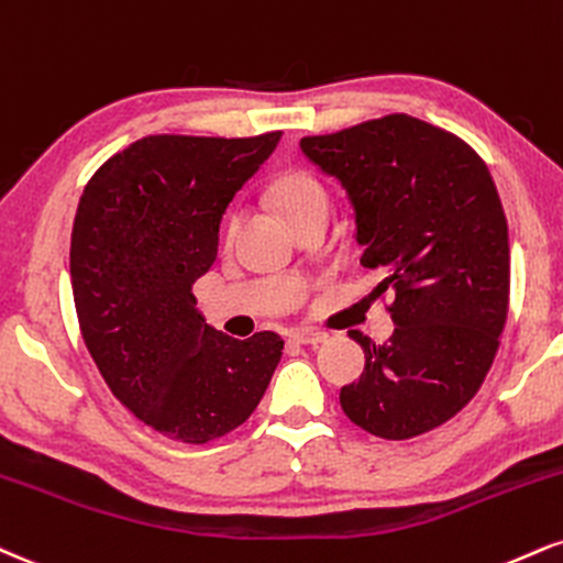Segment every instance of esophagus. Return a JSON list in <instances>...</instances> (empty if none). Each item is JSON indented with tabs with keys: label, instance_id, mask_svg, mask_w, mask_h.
Returning a JSON list of instances; mask_svg holds the SVG:
<instances>
[{
	"label": "esophagus",
	"instance_id": "34e87169",
	"mask_svg": "<svg viewBox=\"0 0 563 563\" xmlns=\"http://www.w3.org/2000/svg\"><path fill=\"white\" fill-rule=\"evenodd\" d=\"M290 341L301 343V346H317V343L328 341V333H320V330L301 328V330H294V333H290Z\"/></svg>",
	"mask_w": 563,
	"mask_h": 563
}]
</instances>
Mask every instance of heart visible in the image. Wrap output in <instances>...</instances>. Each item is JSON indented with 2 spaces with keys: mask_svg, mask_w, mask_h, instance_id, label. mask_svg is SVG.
<instances>
[{
  "mask_svg": "<svg viewBox=\"0 0 563 563\" xmlns=\"http://www.w3.org/2000/svg\"><path fill=\"white\" fill-rule=\"evenodd\" d=\"M275 201L294 225L307 214L330 212L328 186L309 170H290L280 175V180L275 183ZM235 228H239V214L230 220L228 235H233Z\"/></svg>",
  "mask_w": 563,
  "mask_h": 563,
  "instance_id": "b5f03b06",
  "label": "heart"
}]
</instances>
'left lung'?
Segmentation results:
<instances>
[{"mask_svg": "<svg viewBox=\"0 0 563 563\" xmlns=\"http://www.w3.org/2000/svg\"><path fill=\"white\" fill-rule=\"evenodd\" d=\"M301 152L346 188L362 264L393 294L388 343L351 330L367 364L341 388L356 428L409 440L456 417L493 367L509 317V225L485 159L464 139L411 114H383L301 139Z\"/></svg>", "mask_w": 563, "mask_h": 563, "instance_id": "1", "label": "left lung"}]
</instances>
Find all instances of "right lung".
<instances>
[{"mask_svg": "<svg viewBox=\"0 0 563 563\" xmlns=\"http://www.w3.org/2000/svg\"><path fill=\"white\" fill-rule=\"evenodd\" d=\"M280 131L249 139L144 135L112 154L78 201L70 280L80 335L112 396L152 430L205 445L241 428L283 356V338L217 333L194 283L220 220Z\"/></svg>", "mask_w": 563, "mask_h": 563, "instance_id": "1", "label": "right lung"}]
</instances>
